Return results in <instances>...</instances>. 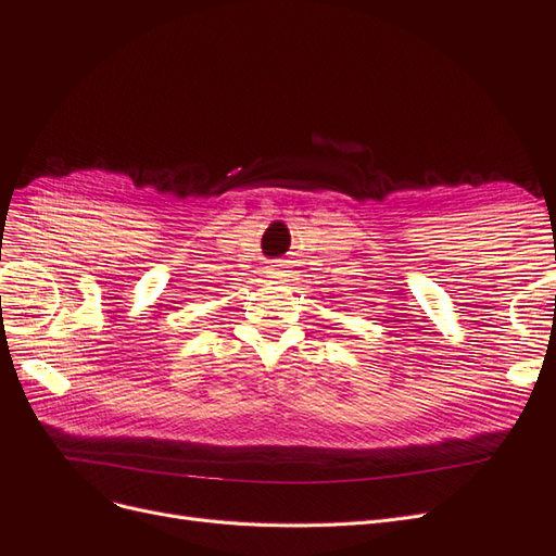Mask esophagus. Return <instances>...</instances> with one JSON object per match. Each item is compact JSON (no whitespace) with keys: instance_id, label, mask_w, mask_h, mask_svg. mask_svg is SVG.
<instances>
[{"instance_id":"obj_1","label":"esophagus","mask_w":556,"mask_h":556,"mask_svg":"<svg viewBox=\"0 0 556 556\" xmlns=\"http://www.w3.org/2000/svg\"><path fill=\"white\" fill-rule=\"evenodd\" d=\"M268 278L271 280H285V271H282V266H278V264H274L271 268H268Z\"/></svg>"}]
</instances>
